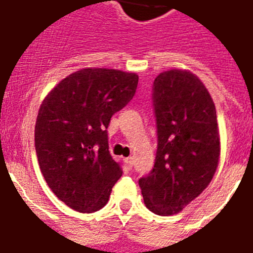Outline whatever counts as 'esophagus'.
I'll list each match as a JSON object with an SVG mask.
<instances>
[{"label": "esophagus", "instance_id": "esophagus-1", "mask_svg": "<svg viewBox=\"0 0 253 253\" xmlns=\"http://www.w3.org/2000/svg\"><path fill=\"white\" fill-rule=\"evenodd\" d=\"M125 162H126L127 164V168H130V169L132 168V166H134V158H132V156L125 159Z\"/></svg>", "mask_w": 253, "mask_h": 253}]
</instances>
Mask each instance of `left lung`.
I'll list each match as a JSON object with an SVG mask.
<instances>
[{
	"label": "left lung",
	"mask_w": 253,
	"mask_h": 253,
	"mask_svg": "<svg viewBox=\"0 0 253 253\" xmlns=\"http://www.w3.org/2000/svg\"><path fill=\"white\" fill-rule=\"evenodd\" d=\"M158 151L154 169L139 180L144 204L158 215L184 210L211 182L220 158L216 110L198 77L169 69L154 83Z\"/></svg>",
	"instance_id": "left-lung-1"
}]
</instances>
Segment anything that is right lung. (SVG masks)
<instances>
[{
	"label": "right lung",
	"mask_w": 253,
	"mask_h": 253,
	"mask_svg": "<svg viewBox=\"0 0 253 253\" xmlns=\"http://www.w3.org/2000/svg\"><path fill=\"white\" fill-rule=\"evenodd\" d=\"M136 73L83 68L53 86L38 111L35 150L53 194L80 212L109 201L122 164L109 152L107 126L138 86Z\"/></svg>",
	"instance_id": "1"
}]
</instances>
